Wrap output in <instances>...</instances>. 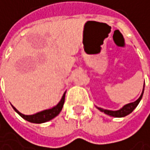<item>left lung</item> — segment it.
<instances>
[{"instance_id": "1", "label": "left lung", "mask_w": 150, "mask_h": 150, "mask_svg": "<svg viewBox=\"0 0 150 150\" xmlns=\"http://www.w3.org/2000/svg\"><path fill=\"white\" fill-rule=\"evenodd\" d=\"M143 91H144V84H143V89H142V92L140 96V97L134 102V103H128V104L124 105L122 108H121L120 109L118 110H109V109H104V108H98L96 107L101 112H103L106 115H110V116H113V117H124L128 115H129L135 108L137 107V105L139 104L140 101L142 100V95H143Z\"/></svg>"}]
</instances>
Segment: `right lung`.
I'll list each match as a JSON object with an SVG mask.
<instances>
[{
	"label": "right lung",
	"instance_id": "1",
	"mask_svg": "<svg viewBox=\"0 0 150 150\" xmlns=\"http://www.w3.org/2000/svg\"><path fill=\"white\" fill-rule=\"evenodd\" d=\"M65 94H66V91L64 92V94H63L62 99L60 100V102L55 106H54L53 108L40 111V112L36 113V114H34V115H24V114L19 112L14 106H12V107L15 109V112L17 114H19L24 120H26V121H28L29 122H33V123H43V122L52 120L53 118H54L55 116H57L60 114V112L62 109L64 102H65Z\"/></svg>",
	"mask_w": 150,
	"mask_h": 150
}]
</instances>
